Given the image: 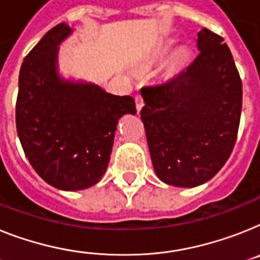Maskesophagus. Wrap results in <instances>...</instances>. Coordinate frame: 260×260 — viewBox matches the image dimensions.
I'll return each instance as SVG.
<instances>
[{"label":"esophagus","mask_w":260,"mask_h":260,"mask_svg":"<svg viewBox=\"0 0 260 260\" xmlns=\"http://www.w3.org/2000/svg\"><path fill=\"white\" fill-rule=\"evenodd\" d=\"M135 103H136L137 112H140L141 108H143V106H144V99H143V96H141L140 93H137L136 96H135Z\"/></svg>","instance_id":"esophagus-1"}]
</instances>
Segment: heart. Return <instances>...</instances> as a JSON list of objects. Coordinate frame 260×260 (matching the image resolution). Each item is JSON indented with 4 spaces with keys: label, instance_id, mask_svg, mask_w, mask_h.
<instances>
[{
    "label": "heart",
    "instance_id": "b5f03b06",
    "mask_svg": "<svg viewBox=\"0 0 260 260\" xmlns=\"http://www.w3.org/2000/svg\"><path fill=\"white\" fill-rule=\"evenodd\" d=\"M172 50H173V43H168V45L165 46V47H164L162 55H168V54H169V52H171ZM185 58H186V52H185L184 50H181V51L178 52V55H177L178 62H182V60H184Z\"/></svg>",
    "mask_w": 260,
    "mask_h": 260
}]
</instances>
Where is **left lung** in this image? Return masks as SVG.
Wrapping results in <instances>:
<instances>
[{"label":"left lung","mask_w":260,"mask_h":260,"mask_svg":"<svg viewBox=\"0 0 260 260\" xmlns=\"http://www.w3.org/2000/svg\"><path fill=\"white\" fill-rule=\"evenodd\" d=\"M198 55L167 82L141 88L140 115L157 177L194 187L230 157L242 111V80L223 38L204 27Z\"/></svg>","instance_id":"1"}]
</instances>
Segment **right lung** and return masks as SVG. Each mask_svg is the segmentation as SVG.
<instances>
[{
	"mask_svg": "<svg viewBox=\"0 0 260 260\" xmlns=\"http://www.w3.org/2000/svg\"><path fill=\"white\" fill-rule=\"evenodd\" d=\"M73 30L59 23L23 59L15 124L26 157L39 177L60 190H82L106 173L119 119L136 113L135 99L102 87L62 79L58 50Z\"/></svg>",
	"mask_w": 260,
	"mask_h": 260,
	"instance_id": "1",
	"label": "right lung"
}]
</instances>
